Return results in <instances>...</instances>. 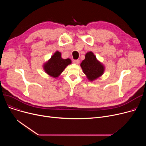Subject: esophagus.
Wrapping results in <instances>:
<instances>
[{"label": "esophagus", "mask_w": 146, "mask_h": 146, "mask_svg": "<svg viewBox=\"0 0 146 146\" xmlns=\"http://www.w3.org/2000/svg\"><path fill=\"white\" fill-rule=\"evenodd\" d=\"M80 62V60H73V63H75L76 64H78Z\"/></svg>", "instance_id": "esophagus-1"}]
</instances>
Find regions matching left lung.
I'll list each match as a JSON object with an SVG mask.
<instances>
[{
  "mask_svg": "<svg viewBox=\"0 0 146 146\" xmlns=\"http://www.w3.org/2000/svg\"><path fill=\"white\" fill-rule=\"evenodd\" d=\"M80 66L83 73L90 81H94L100 77L105 71L104 65L97 60L92 51L86 54L85 58L82 61Z\"/></svg>",
  "mask_w": 146,
  "mask_h": 146,
  "instance_id": "1",
  "label": "left lung"
}]
</instances>
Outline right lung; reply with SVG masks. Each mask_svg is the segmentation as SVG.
I'll return each instance as SVG.
<instances>
[{
	"label": "right lung",
	"mask_w": 146,
	"mask_h": 146,
	"mask_svg": "<svg viewBox=\"0 0 146 146\" xmlns=\"http://www.w3.org/2000/svg\"><path fill=\"white\" fill-rule=\"evenodd\" d=\"M72 63L70 58L63 59L61 58V54L57 51L47 62L43 65L45 73L52 78H57L63 72L64 68Z\"/></svg>",
	"instance_id": "right-lung-1"
}]
</instances>
